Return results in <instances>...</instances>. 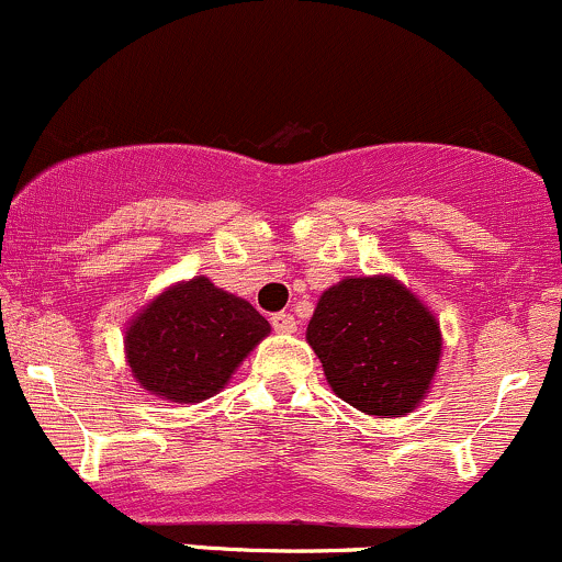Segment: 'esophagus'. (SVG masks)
Returning a JSON list of instances; mask_svg holds the SVG:
<instances>
[{"label": "esophagus", "instance_id": "1", "mask_svg": "<svg viewBox=\"0 0 562 562\" xmlns=\"http://www.w3.org/2000/svg\"><path fill=\"white\" fill-rule=\"evenodd\" d=\"M295 317L293 314H288V312H280V314H274V317H271V328H274L277 333H295Z\"/></svg>", "mask_w": 562, "mask_h": 562}]
</instances>
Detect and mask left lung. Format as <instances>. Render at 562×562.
<instances>
[{"mask_svg": "<svg viewBox=\"0 0 562 562\" xmlns=\"http://www.w3.org/2000/svg\"><path fill=\"white\" fill-rule=\"evenodd\" d=\"M306 341L330 390L379 418L424 403L442 355L440 323L392 274L347 277L319 295Z\"/></svg>", "mask_w": 562, "mask_h": 562, "instance_id": "1", "label": "left lung"}]
</instances>
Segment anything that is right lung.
Instances as JSON below:
<instances>
[{
	"label": "right lung",
	"instance_id": "1",
	"mask_svg": "<svg viewBox=\"0 0 562 562\" xmlns=\"http://www.w3.org/2000/svg\"><path fill=\"white\" fill-rule=\"evenodd\" d=\"M269 323L205 274L172 282L125 328V357L140 390L170 403H202L229 384Z\"/></svg>",
	"mask_w": 562,
	"mask_h": 562
}]
</instances>
